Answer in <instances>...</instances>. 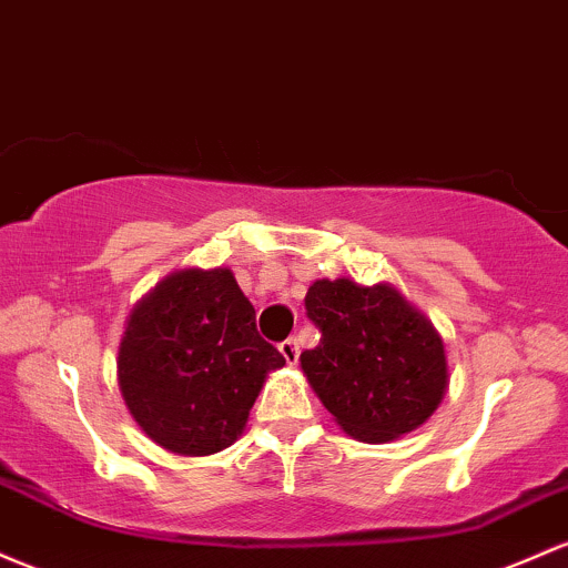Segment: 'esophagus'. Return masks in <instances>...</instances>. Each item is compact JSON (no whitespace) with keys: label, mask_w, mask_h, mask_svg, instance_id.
<instances>
[{"label":"esophagus","mask_w":568,"mask_h":568,"mask_svg":"<svg viewBox=\"0 0 568 568\" xmlns=\"http://www.w3.org/2000/svg\"><path fill=\"white\" fill-rule=\"evenodd\" d=\"M280 353H283V358L288 361V364H296V361H298V339L291 336V339L280 342Z\"/></svg>","instance_id":"34e87169"}]
</instances>
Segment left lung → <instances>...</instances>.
Instances as JSON below:
<instances>
[{"mask_svg": "<svg viewBox=\"0 0 568 568\" xmlns=\"http://www.w3.org/2000/svg\"><path fill=\"white\" fill-rule=\"evenodd\" d=\"M304 307L321 345L298 361L342 432L379 445L434 415L450 379L445 342L394 285L315 280Z\"/></svg>", "mask_w": 568, "mask_h": 568, "instance_id": "left-lung-1", "label": "left lung"}]
</instances>
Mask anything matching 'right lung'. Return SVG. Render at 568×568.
<instances>
[{
  "label": "right lung",
  "instance_id": "1",
  "mask_svg": "<svg viewBox=\"0 0 568 568\" xmlns=\"http://www.w3.org/2000/svg\"><path fill=\"white\" fill-rule=\"evenodd\" d=\"M280 366L285 358L261 339L232 270L172 272L132 310L118 347L129 413L178 456H213L232 445Z\"/></svg>",
  "mask_w": 568,
  "mask_h": 568
}]
</instances>
